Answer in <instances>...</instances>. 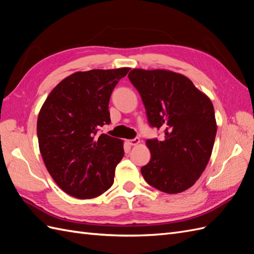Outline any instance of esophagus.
Masks as SVG:
<instances>
[{"label": "esophagus", "instance_id": "obj_1", "mask_svg": "<svg viewBox=\"0 0 254 254\" xmlns=\"http://www.w3.org/2000/svg\"><path fill=\"white\" fill-rule=\"evenodd\" d=\"M139 138L138 137H135V138H133V139H129V140H127V142H128V145L129 146H135V145H138L139 144Z\"/></svg>", "mask_w": 254, "mask_h": 254}]
</instances>
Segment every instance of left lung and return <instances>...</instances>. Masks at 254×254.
Instances as JSON below:
<instances>
[{
	"label": "left lung",
	"instance_id": "obj_1",
	"mask_svg": "<svg viewBox=\"0 0 254 254\" xmlns=\"http://www.w3.org/2000/svg\"><path fill=\"white\" fill-rule=\"evenodd\" d=\"M145 105L148 125L163 128L164 140L147 139V184L175 194L189 189L204 172L217 134L211 101L184 75L164 69H132L127 75Z\"/></svg>",
	"mask_w": 254,
	"mask_h": 254
}]
</instances>
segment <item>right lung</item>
<instances>
[{"label":"right lung","instance_id":"1","mask_svg":"<svg viewBox=\"0 0 254 254\" xmlns=\"http://www.w3.org/2000/svg\"><path fill=\"white\" fill-rule=\"evenodd\" d=\"M128 67L77 71L45 101L37 119L40 151L50 176L70 196L93 198L114 184L122 140L97 135L109 125L108 103Z\"/></svg>","mask_w":254,"mask_h":254}]
</instances>
